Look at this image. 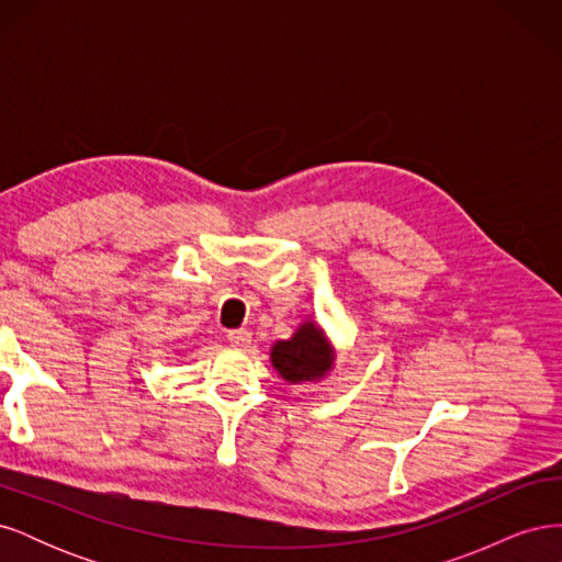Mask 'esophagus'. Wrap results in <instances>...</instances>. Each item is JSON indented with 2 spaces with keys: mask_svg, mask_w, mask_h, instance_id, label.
<instances>
[{
  "mask_svg": "<svg viewBox=\"0 0 562 562\" xmlns=\"http://www.w3.org/2000/svg\"><path fill=\"white\" fill-rule=\"evenodd\" d=\"M227 339H229V342H232L234 347L246 349V347H250V342H252V335H250V330L239 328V330H229V333H227Z\"/></svg>",
  "mask_w": 562,
  "mask_h": 562,
  "instance_id": "34e87169",
  "label": "esophagus"
}]
</instances>
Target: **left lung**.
I'll return each mask as SVG.
<instances>
[{
	"label": "left lung",
	"mask_w": 562,
	"mask_h": 562,
	"mask_svg": "<svg viewBox=\"0 0 562 562\" xmlns=\"http://www.w3.org/2000/svg\"><path fill=\"white\" fill-rule=\"evenodd\" d=\"M271 363L288 382H310L330 370L333 351L314 323H304L293 339L274 345Z\"/></svg>",
	"instance_id": "8db88e82"
}]
</instances>
